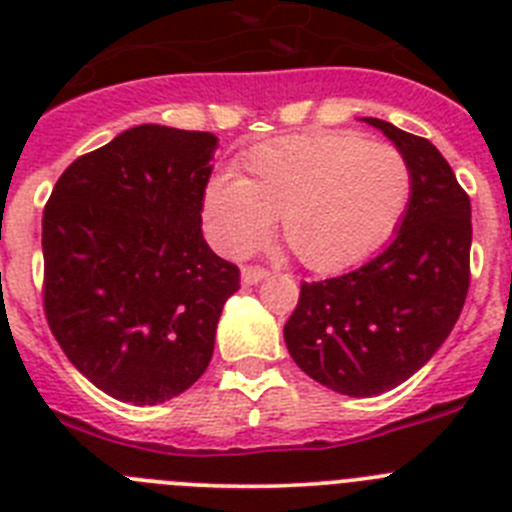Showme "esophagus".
Here are the masks:
<instances>
[{
    "mask_svg": "<svg viewBox=\"0 0 512 512\" xmlns=\"http://www.w3.org/2000/svg\"><path fill=\"white\" fill-rule=\"evenodd\" d=\"M269 277V271L264 266H243L241 269V282L243 284H259L261 279Z\"/></svg>",
    "mask_w": 512,
    "mask_h": 512,
    "instance_id": "obj_1",
    "label": "esophagus"
}]
</instances>
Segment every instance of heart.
Here are the masks:
<instances>
[{"label":"heart","mask_w":512,"mask_h":512,"mask_svg":"<svg viewBox=\"0 0 512 512\" xmlns=\"http://www.w3.org/2000/svg\"><path fill=\"white\" fill-rule=\"evenodd\" d=\"M413 187L397 148L351 130H307L253 146L243 176H212L202 225L217 251L246 256L282 217L284 241L307 269L341 271L395 233Z\"/></svg>","instance_id":"heart-1"}]
</instances>
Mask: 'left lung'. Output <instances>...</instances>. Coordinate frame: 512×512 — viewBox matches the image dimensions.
<instances>
[{"instance_id":"obj_1","label":"left lung","mask_w":512,"mask_h":512,"mask_svg":"<svg viewBox=\"0 0 512 512\" xmlns=\"http://www.w3.org/2000/svg\"><path fill=\"white\" fill-rule=\"evenodd\" d=\"M382 130L413 169V202L395 238L356 271L302 282L284 343L307 377L348 397H374L428 364L459 320L469 289L472 205L431 140Z\"/></svg>"}]
</instances>
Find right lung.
<instances>
[{
	"label": "right lung",
	"mask_w": 512,
	"mask_h": 512,
	"mask_svg": "<svg viewBox=\"0 0 512 512\" xmlns=\"http://www.w3.org/2000/svg\"><path fill=\"white\" fill-rule=\"evenodd\" d=\"M217 138L138 125L63 171L43 212L45 318L120 402L156 405L205 374L241 271L202 238Z\"/></svg>",
	"instance_id": "obj_1"
}]
</instances>
